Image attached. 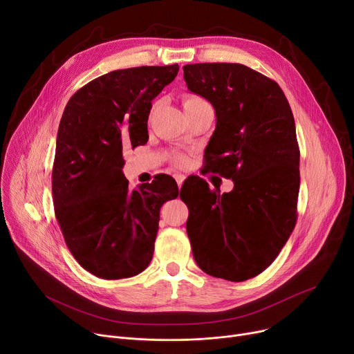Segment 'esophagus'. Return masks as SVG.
Returning <instances> with one entry per match:
<instances>
[{"instance_id": "34e87169", "label": "esophagus", "mask_w": 354, "mask_h": 354, "mask_svg": "<svg viewBox=\"0 0 354 354\" xmlns=\"http://www.w3.org/2000/svg\"><path fill=\"white\" fill-rule=\"evenodd\" d=\"M175 179H176V183H178V188L180 189V187H182V183H183V180H185V176L183 175H175Z\"/></svg>"}]
</instances>
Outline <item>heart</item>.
<instances>
[{"label":"heart","instance_id":"1","mask_svg":"<svg viewBox=\"0 0 354 354\" xmlns=\"http://www.w3.org/2000/svg\"><path fill=\"white\" fill-rule=\"evenodd\" d=\"M201 102H205V100L201 99L199 96H194V95L185 96V99H183V109H185V107H189V106H194V104H198V103H201ZM172 160H174V163L182 166V165L187 163V156L182 155V153H176V155H174Z\"/></svg>","mask_w":354,"mask_h":354}]
</instances>
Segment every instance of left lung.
<instances>
[{
  "label": "left lung",
  "mask_w": 354,
  "mask_h": 354,
  "mask_svg": "<svg viewBox=\"0 0 354 354\" xmlns=\"http://www.w3.org/2000/svg\"><path fill=\"white\" fill-rule=\"evenodd\" d=\"M183 79L215 109L205 167L234 182L228 194L202 178L182 185L192 254L207 274L245 281L274 261L295 227L300 149L292 111L280 86L244 64H187Z\"/></svg>",
  "instance_id": "8db88e82"
}]
</instances>
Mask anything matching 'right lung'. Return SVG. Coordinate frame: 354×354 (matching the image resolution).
Masks as SVG:
<instances>
[{"label": "right lung", "instance_id": "right-lung-1", "mask_svg": "<svg viewBox=\"0 0 354 354\" xmlns=\"http://www.w3.org/2000/svg\"><path fill=\"white\" fill-rule=\"evenodd\" d=\"M179 71L142 66L110 71L74 93L60 120L53 201L76 261L104 280L133 277L151 263L159 212L179 195L169 175L130 191L123 149L145 145L152 100Z\"/></svg>", "mask_w": 354, "mask_h": 354}]
</instances>
